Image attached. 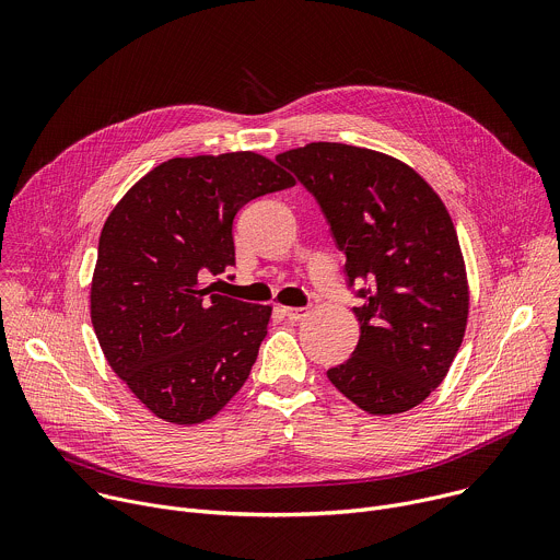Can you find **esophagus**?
Masks as SVG:
<instances>
[{"instance_id":"1","label":"esophagus","mask_w":560,"mask_h":560,"mask_svg":"<svg viewBox=\"0 0 560 560\" xmlns=\"http://www.w3.org/2000/svg\"><path fill=\"white\" fill-rule=\"evenodd\" d=\"M283 314L292 318V322H301V318L310 314V307H283Z\"/></svg>"}]
</instances>
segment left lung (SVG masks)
<instances>
[{"label": "left lung", "mask_w": 560, "mask_h": 560, "mask_svg": "<svg viewBox=\"0 0 560 560\" xmlns=\"http://www.w3.org/2000/svg\"><path fill=\"white\" fill-rule=\"evenodd\" d=\"M322 208L339 250L361 335L332 385L370 415L423 404L465 335L467 281L454 223L439 195L396 159L346 143L277 156Z\"/></svg>", "instance_id": "1"}]
</instances>
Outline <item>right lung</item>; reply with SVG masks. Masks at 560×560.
<instances>
[{
  "label": "right lung",
  "mask_w": 560,
  "mask_h": 560,
  "mask_svg": "<svg viewBox=\"0 0 560 560\" xmlns=\"http://www.w3.org/2000/svg\"><path fill=\"white\" fill-rule=\"evenodd\" d=\"M290 186L255 152L179 156L137 182L104 223L93 328L115 374L159 419L201 423L246 383L270 305L217 294L206 281L234 266L236 212Z\"/></svg>",
  "instance_id": "1"
}]
</instances>
